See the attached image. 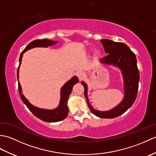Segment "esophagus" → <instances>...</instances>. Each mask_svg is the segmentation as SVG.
Wrapping results in <instances>:
<instances>
[{
  "instance_id": "obj_1",
  "label": "esophagus",
  "mask_w": 156,
  "mask_h": 156,
  "mask_svg": "<svg viewBox=\"0 0 156 156\" xmlns=\"http://www.w3.org/2000/svg\"><path fill=\"white\" fill-rule=\"evenodd\" d=\"M76 75H77L78 78L80 79V80H82L85 77V73L83 71H78L76 73Z\"/></svg>"
}]
</instances>
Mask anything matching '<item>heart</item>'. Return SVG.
I'll use <instances>...</instances> for the list:
<instances>
[{"label":"heart","instance_id":"obj_1","mask_svg":"<svg viewBox=\"0 0 156 156\" xmlns=\"http://www.w3.org/2000/svg\"><path fill=\"white\" fill-rule=\"evenodd\" d=\"M95 53H96V54H98V51H96Z\"/></svg>","mask_w":156,"mask_h":156}]
</instances>
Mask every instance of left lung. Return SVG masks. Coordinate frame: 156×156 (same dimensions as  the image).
<instances>
[{
    "label": "left lung",
    "instance_id": "1",
    "mask_svg": "<svg viewBox=\"0 0 156 156\" xmlns=\"http://www.w3.org/2000/svg\"><path fill=\"white\" fill-rule=\"evenodd\" d=\"M101 42L108 55L102 58L100 62L104 64L113 65L121 71L124 82L123 100L110 111L95 110L88 101L87 84L82 81V84L84 87V96L92 113L100 118L112 119L123 114L134 103L138 92L140 72L137 66L136 56L127 45L106 39H101Z\"/></svg>",
    "mask_w": 156,
    "mask_h": 156
}]
</instances>
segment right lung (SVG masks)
<instances>
[{"mask_svg":"<svg viewBox=\"0 0 156 156\" xmlns=\"http://www.w3.org/2000/svg\"><path fill=\"white\" fill-rule=\"evenodd\" d=\"M58 41H52L50 39H37V40H34L31 41L30 44H28L27 47L25 48L21 55H20L19 58V66L17 69V80H18V89L20 97H21L22 101L23 102L27 107L29 108L33 114H34L36 117L39 118L41 120L44 121L45 122H58L62 120H64V119L66 118L68 115V100L69 98V96L71 94L73 87L74 85L78 82V78L76 76H74L70 80L68 81L63 86V87L61 89V98L60 102H59V105L58 107L53 109V110H48V109H42L35 107V106L32 105L29 101L26 98L24 95L22 94V90H21V86L19 83V68L20 65L21 64V60L23 58V55L25 51L32 48H37V47H45L47 48L48 46H51L55 44Z\"/></svg>","mask_w":156,"mask_h":156,"instance_id":"add662e5","label":"right lung"}]
</instances>
